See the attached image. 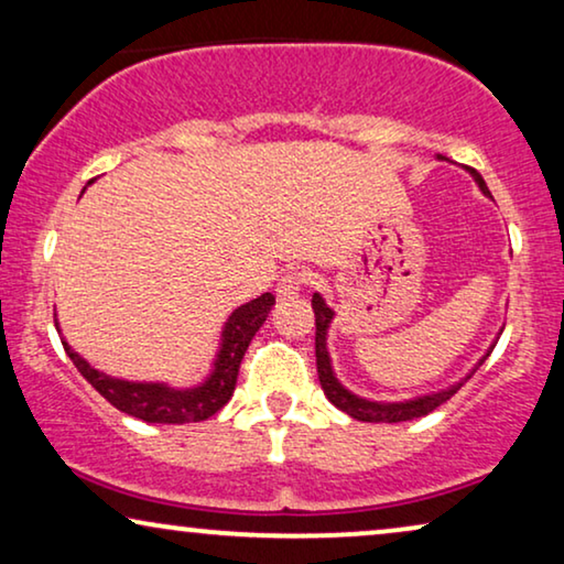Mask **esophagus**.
<instances>
[{"instance_id": "obj_1", "label": "esophagus", "mask_w": 564, "mask_h": 564, "mask_svg": "<svg viewBox=\"0 0 564 564\" xmlns=\"http://www.w3.org/2000/svg\"><path fill=\"white\" fill-rule=\"evenodd\" d=\"M305 284H311V274L303 272V269H292V272L284 274L280 284H276V297L280 300L295 297L300 295V290H303Z\"/></svg>"}]
</instances>
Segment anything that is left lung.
Here are the masks:
<instances>
[{
  "label": "left lung",
  "instance_id": "left-lung-1",
  "mask_svg": "<svg viewBox=\"0 0 564 564\" xmlns=\"http://www.w3.org/2000/svg\"><path fill=\"white\" fill-rule=\"evenodd\" d=\"M469 174L475 176V182L480 184V189L485 195L490 197V189L485 187L482 176L475 172V169H469ZM313 313H315V365H318V380H321V388L326 392V398L334 403L338 411H344L346 415H351V419L357 421H365V423H400V421H413V419H421V415H429L434 408H438L442 403H446L454 392L462 388V382L452 384V388L446 390H438L434 395H421V398H413V400H403V403H377V400H365L359 395H354L344 388L341 382L336 380L334 369H330V357H328V346H326V334H328V326L330 321H334V311L326 305V300H323L318 292L313 295ZM496 346V344H492ZM492 346L488 349V354L477 361L475 369L482 365L485 359L490 357ZM475 369L469 372L465 380L475 375Z\"/></svg>",
  "mask_w": 564,
  "mask_h": 564
}]
</instances>
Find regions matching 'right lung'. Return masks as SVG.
Here are the masks:
<instances>
[{"instance_id":"1","label":"right lung","mask_w":564,"mask_h":564,"mask_svg":"<svg viewBox=\"0 0 564 564\" xmlns=\"http://www.w3.org/2000/svg\"><path fill=\"white\" fill-rule=\"evenodd\" d=\"M272 305L274 295L272 292H264V295L251 300V303L236 307V311L230 313L226 328H223V344L210 377H207L203 384H197V388L187 390L169 388L164 382L118 380V377H110L91 367L87 359H82L79 354L64 341V338H61V344H64L74 367L84 375V380H87L107 403L118 408V411L133 415V419H141L145 423H197L218 413L220 408L228 403L230 395H234L243 354L249 349L251 338L257 336L261 323L267 321Z\"/></svg>"}]
</instances>
